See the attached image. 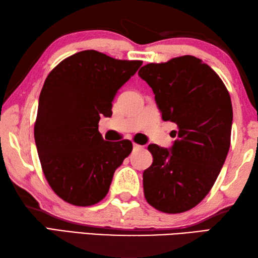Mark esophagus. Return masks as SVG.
Wrapping results in <instances>:
<instances>
[{"label":"esophagus","instance_id":"1","mask_svg":"<svg viewBox=\"0 0 258 258\" xmlns=\"http://www.w3.org/2000/svg\"><path fill=\"white\" fill-rule=\"evenodd\" d=\"M141 149H142V145L133 143V150H134V151H138V150H141Z\"/></svg>","mask_w":258,"mask_h":258}]
</instances>
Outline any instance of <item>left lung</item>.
<instances>
[{
  "mask_svg": "<svg viewBox=\"0 0 258 258\" xmlns=\"http://www.w3.org/2000/svg\"><path fill=\"white\" fill-rule=\"evenodd\" d=\"M164 120L177 125L171 150L150 144L152 165L143 173L147 203L167 214L195 207L208 194L231 145L233 108L220 76L202 59L184 55L139 71Z\"/></svg>",
  "mask_w": 258,
  "mask_h": 258,
  "instance_id": "1",
  "label": "left lung"
}]
</instances>
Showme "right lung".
<instances>
[{
  "label": "right lung",
  "mask_w": 258,
  "mask_h": 258,
  "mask_svg": "<svg viewBox=\"0 0 258 258\" xmlns=\"http://www.w3.org/2000/svg\"><path fill=\"white\" fill-rule=\"evenodd\" d=\"M142 63L86 50L63 59L47 75L34 139L47 183L63 201L75 206L102 201L115 169L132 152L128 140L104 141L98 122L102 115L111 117L117 91Z\"/></svg>",
  "instance_id": "right-lung-1"
}]
</instances>
